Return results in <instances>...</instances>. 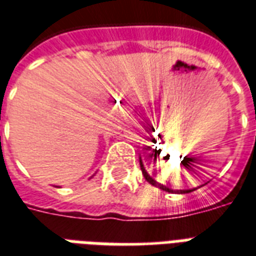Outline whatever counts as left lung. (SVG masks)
I'll use <instances>...</instances> for the list:
<instances>
[{
	"label": "left lung",
	"instance_id": "obj_1",
	"mask_svg": "<svg viewBox=\"0 0 256 256\" xmlns=\"http://www.w3.org/2000/svg\"><path fill=\"white\" fill-rule=\"evenodd\" d=\"M140 170H142V174L144 175V178H146V180H148V183H152V186H156V184H158V186H160L162 190L168 191V192H170V191H172V190H170V188H168V187H164V186H162V184H160V183H156V180H154V179H152V176L148 174V172H146V170H144V164H142V160H140ZM194 190H196V188H192V190H183V191L180 190V192H191V191H194Z\"/></svg>",
	"mask_w": 256,
	"mask_h": 256
}]
</instances>
